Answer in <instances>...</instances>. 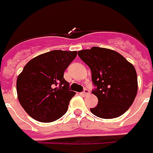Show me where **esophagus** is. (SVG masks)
Masks as SVG:
<instances>
[{"label": "esophagus", "instance_id": "obj_1", "mask_svg": "<svg viewBox=\"0 0 153 153\" xmlns=\"http://www.w3.org/2000/svg\"><path fill=\"white\" fill-rule=\"evenodd\" d=\"M89 94H90V92H89L88 89H85V90L81 93V94H82L83 96H87V95H89Z\"/></svg>", "mask_w": 153, "mask_h": 153}]
</instances>
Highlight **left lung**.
<instances>
[{
    "label": "left lung",
    "mask_w": 153,
    "mask_h": 153,
    "mask_svg": "<svg viewBox=\"0 0 153 153\" xmlns=\"http://www.w3.org/2000/svg\"><path fill=\"white\" fill-rule=\"evenodd\" d=\"M89 67L96 89L97 105L90 111L102 119L121 116L132 105L137 94V74L135 68L121 54L107 48L93 47L78 51Z\"/></svg>",
    "instance_id": "1"
}]
</instances>
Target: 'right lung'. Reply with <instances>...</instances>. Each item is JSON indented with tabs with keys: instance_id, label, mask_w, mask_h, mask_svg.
Wrapping results in <instances>:
<instances>
[{
	"instance_id": "add662e5",
	"label": "right lung",
	"mask_w": 153,
	"mask_h": 153,
	"mask_svg": "<svg viewBox=\"0 0 153 153\" xmlns=\"http://www.w3.org/2000/svg\"><path fill=\"white\" fill-rule=\"evenodd\" d=\"M77 51L54 50L41 54L27 63L17 79V94L21 105L31 118L51 123L66 113L70 91L64 72Z\"/></svg>"
}]
</instances>
